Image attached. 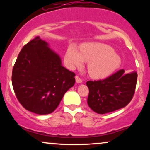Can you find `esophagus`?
Wrapping results in <instances>:
<instances>
[{"instance_id": "1", "label": "esophagus", "mask_w": 150, "mask_h": 150, "mask_svg": "<svg viewBox=\"0 0 150 150\" xmlns=\"http://www.w3.org/2000/svg\"><path fill=\"white\" fill-rule=\"evenodd\" d=\"M75 80H76L77 83H82V79H80L78 76L75 77Z\"/></svg>"}]
</instances>
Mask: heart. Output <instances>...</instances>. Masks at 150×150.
I'll return each instance as SVG.
<instances>
[{"label": "heart", "instance_id": "obj_1", "mask_svg": "<svg viewBox=\"0 0 150 150\" xmlns=\"http://www.w3.org/2000/svg\"><path fill=\"white\" fill-rule=\"evenodd\" d=\"M84 61L89 62L88 72L94 78H104L119 67L120 58L112 47L102 43H87L80 51L70 45L65 55V61L70 68L81 66Z\"/></svg>", "mask_w": 150, "mask_h": 150}]
</instances>
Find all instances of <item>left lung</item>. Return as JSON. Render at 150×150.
<instances>
[{"label": "left lung", "instance_id": "1", "mask_svg": "<svg viewBox=\"0 0 150 150\" xmlns=\"http://www.w3.org/2000/svg\"><path fill=\"white\" fill-rule=\"evenodd\" d=\"M137 79L136 72L125 73L121 69L104 80L87 81L88 106L99 114L125 107L133 97Z\"/></svg>", "mask_w": 150, "mask_h": 150}]
</instances>
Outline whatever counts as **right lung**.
<instances>
[{"mask_svg": "<svg viewBox=\"0 0 150 150\" xmlns=\"http://www.w3.org/2000/svg\"><path fill=\"white\" fill-rule=\"evenodd\" d=\"M75 74L65 68L57 53L39 37L27 43L18 55L12 73L17 99L25 109L49 114L75 85Z\"/></svg>", "mask_w": 150, "mask_h": 150, "instance_id": "right-lung-1", "label": "right lung"}]
</instances>
